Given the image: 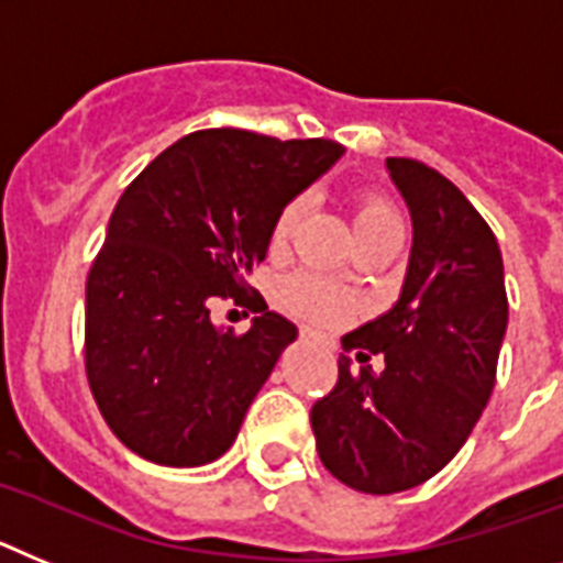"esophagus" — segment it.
<instances>
[{"instance_id": "34e87169", "label": "esophagus", "mask_w": 563, "mask_h": 563, "mask_svg": "<svg viewBox=\"0 0 563 563\" xmlns=\"http://www.w3.org/2000/svg\"><path fill=\"white\" fill-rule=\"evenodd\" d=\"M300 334H302V340H306V342H325V336L317 334V331H311V329H302Z\"/></svg>"}]
</instances>
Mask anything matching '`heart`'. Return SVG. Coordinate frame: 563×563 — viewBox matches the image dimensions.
Listing matches in <instances>:
<instances>
[{
    "mask_svg": "<svg viewBox=\"0 0 563 563\" xmlns=\"http://www.w3.org/2000/svg\"><path fill=\"white\" fill-rule=\"evenodd\" d=\"M306 209H309L306 198H291L280 209V214L275 218V227H272V249L275 252L291 246V241L300 232L302 218H306ZM383 229H402V221H399L397 209L390 207L388 200L368 195L354 209V234L365 238V234L383 232ZM280 300L291 314L322 322V325L345 322L354 311V297L345 288L334 286V283L320 275H311V272L288 277L280 286Z\"/></svg>",
    "mask_w": 563,
    "mask_h": 563,
    "instance_id": "b5f03b06",
    "label": "heart"
}]
</instances>
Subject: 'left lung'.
<instances>
[{"mask_svg": "<svg viewBox=\"0 0 563 563\" xmlns=\"http://www.w3.org/2000/svg\"><path fill=\"white\" fill-rule=\"evenodd\" d=\"M413 221L408 275L394 309L342 336L329 397L311 408L325 471L360 493L422 485L459 453L496 385L507 331L505 266L496 234L442 173L388 158Z\"/></svg>", "mask_w": 563, "mask_h": 563, "instance_id": "8db88e82", "label": "left lung"}]
</instances>
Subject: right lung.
<instances>
[{"label": "right lung", "mask_w": 563, "mask_h": 563, "mask_svg": "<svg viewBox=\"0 0 563 563\" xmlns=\"http://www.w3.org/2000/svg\"><path fill=\"white\" fill-rule=\"evenodd\" d=\"M342 153L325 139L198 130L124 189L87 275L85 368L104 422L141 459L198 467L232 448L297 340L295 322L246 280L280 209ZM212 296L262 317L246 335L218 330Z\"/></svg>", "instance_id": "obj_1"}]
</instances>
